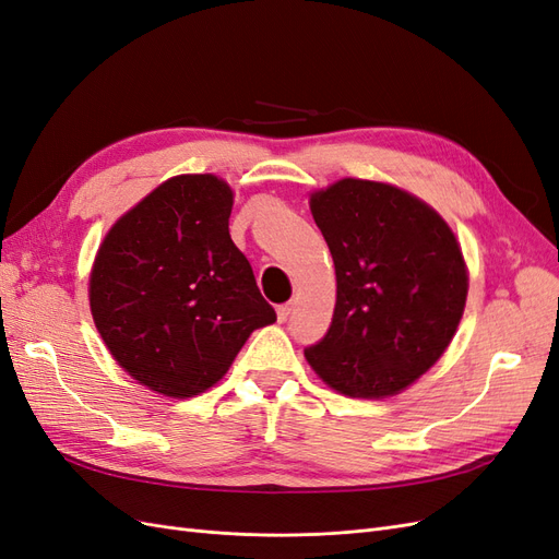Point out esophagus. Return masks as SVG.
<instances>
[{"instance_id":"34e87169","label":"esophagus","mask_w":559,"mask_h":559,"mask_svg":"<svg viewBox=\"0 0 559 559\" xmlns=\"http://www.w3.org/2000/svg\"><path fill=\"white\" fill-rule=\"evenodd\" d=\"M292 310H294V302L292 300L289 302H282V306H277V319L286 321V319H289Z\"/></svg>"}]
</instances>
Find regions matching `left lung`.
I'll list each match as a JSON object with an SVG mask.
<instances>
[{
    "label": "left lung",
    "mask_w": 559,
    "mask_h": 559,
    "mask_svg": "<svg viewBox=\"0 0 559 559\" xmlns=\"http://www.w3.org/2000/svg\"><path fill=\"white\" fill-rule=\"evenodd\" d=\"M335 265V310L306 359L335 392L396 394L441 359L464 314L468 277L454 233L396 186L341 179L312 193Z\"/></svg>",
    "instance_id": "left-lung-1"
}]
</instances>
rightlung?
<instances>
[{"mask_svg": "<svg viewBox=\"0 0 559 559\" xmlns=\"http://www.w3.org/2000/svg\"><path fill=\"white\" fill-rule=\"evenodd\" d=\"M230 210L226 181L173 177L118 218L97 251L95 326L118 366L158 394H202L249 333L277 319L230 240Z\"/></svg>", "mask_w": 559, "mask_h": 559, "instance_id": "right-lung-1", "label": "right lung"}]
</instances>
